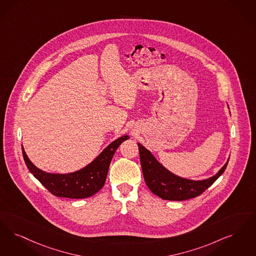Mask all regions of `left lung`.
<instances>
[{"mask_svg":"<svg viewBox=\"0 0 256 256\" xmlns=\"http://www.w3.org/2000/svg\"><path fill=\"white\" fill-rule=\"evenodd\" d=\"M228 108L230 110L228 106ZM137 144L144 182L154 194L164 200L184 201L202 194L225 172L230 159L214 176L204 180H192L170 172L143 144Z\"/></svg>","mask_w":256,"mask_h":256,"instance_id":"8db88e82","label":"left lung"}]
</instances>
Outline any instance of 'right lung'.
<instances>
[{
    "label": "right lung",
    "instance_id": "right-lung-1",
    "mask_svg": "<svg viewBox=\"0 0 256 256\" xmlns=\"http://www.w3.org/2000/svg\"><path fill=\"white\" fill-rule=\"evenodd\" d=\"M130 139L124 135L110 144L92 162L70 174H52L42 170L33 164L22 146V156L32 175L50 192L58 197L72 199L88 198L97 194L104 184L113 155L124 141Z\"/></svg>",
    "mask_w": 256,
    "mask_h": 256
}]
</instances>
